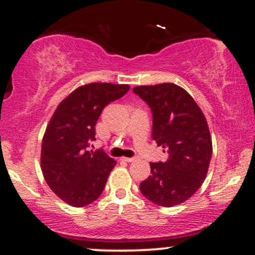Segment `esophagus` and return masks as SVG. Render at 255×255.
I'll list each match as a JSON object with an SVG mask.
<instances>
[{
    "instance_id": "esophagus-1",
    "label": "esophagus",
    "mask_w": 255,
    "mask_h": 255,
    "mask_svg": "<svg viewBox=\"0 0 255 255\" xmlns=\"http://www.w3.org/2000/svg\"><path fill=\"white\" fill-rule=\"evenodd\" d=\"M121 160H125V162H128V163H130V162H134V160H135V158L134 157H122L121 158Z\"/></svg>"
}]
</instances>
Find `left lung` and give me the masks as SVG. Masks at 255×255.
<instances>
[{
    "instance_id": "left-lung-1",
    "label": "left lung",
    "mask_w": 255,
    "mask_h": 255,
    "mask_svg": "<svg viewBox=\"0 0 255 255\" xmlns=\"http://www.w3.org/2000/svg\"><path fill=\"white\" fill-rule=\"evenodd\" d=\"M133 92L152 111V139L169 157L150 163L151 176L140 183L145 198L159 206L182 204L200 188L212 156L203 111L182 87L171 83L136 86Z\"/></svg>"
}]
</instances>
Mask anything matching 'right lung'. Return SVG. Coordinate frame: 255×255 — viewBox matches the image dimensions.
Returning a JSON list of instances; mask_svg holds the SVG:
<instances>
[{"label":"right lung","instance_id":"obj_1","mask_svg":"<svg viewBox=\"0 0 255 255\" xmlns=\"http://www.w3.org/2000/svg\"><path fill=\"white\" fill-rule=\"evenodd\" d=\"M128 90V85L107 83L78 87L61 102L46 127L40 156L44 178L71 206H86L103 192L116 160L103 150L87 148L96 140L95 127L102 110Z\"/></svg>","mask_w":255,"mask_h":255}]
</instances>
